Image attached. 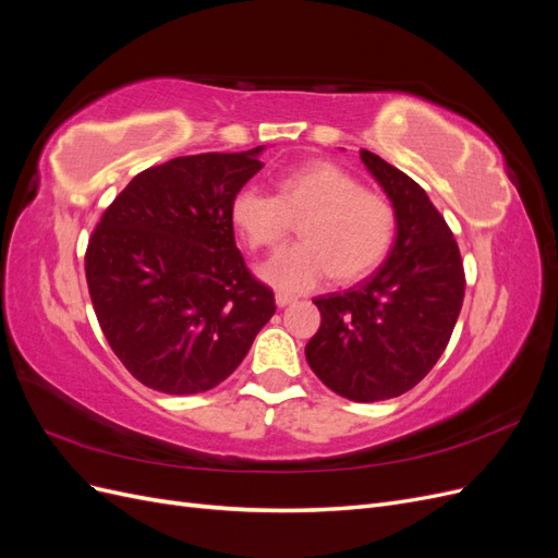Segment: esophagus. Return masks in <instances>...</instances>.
I'll return each instance as SVG.
<instances>
[{"mask_svg":"<svg viewBox=\"0 0 558 558\" xmlns=\"http://www.w3.org/2000/svg\"><path fill=\"white\" fill-rule=\"evenodd\" d=\"M275 300H277V307H289V305H293V302H295V298L289 295V293H277Z\"/></svg>","mask_w":558,"mask_h":558,"instance_id":"1","label":"esophagus"}]
</instances>
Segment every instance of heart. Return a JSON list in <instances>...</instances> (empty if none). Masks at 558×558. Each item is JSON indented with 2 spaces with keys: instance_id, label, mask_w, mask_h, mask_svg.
<instances>
[{
  "instance_id": "heart-1",
  "label": "heart",
  "mask_w": 558,
  "mask_h": 558,
  "mask_svg": "<svg viewBox=\"0 0 558 558\" xmlns=\"http://www.w3.org/2000/svg\"><path fill=\"white\" fill-rule=\"evenodd\" d=\"M232 223L251 248H272L298 228L300 244L279 251L258 275L279 291H310L332 272L353 281L373 272L391 248L396 211L384 195L361 189L328 160L302 165L277 181V195L244 185L232 197Z\"/></svg>"
}]
</instances>
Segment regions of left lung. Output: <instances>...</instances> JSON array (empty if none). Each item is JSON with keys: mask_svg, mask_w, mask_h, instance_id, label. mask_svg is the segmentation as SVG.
Returning a JSON list of instances; mask_svg holds the SVG:
<instances>
[{"mask_svg": "<svg viewBox=\"0 0 558 558\" xmlns=\"http://www.w3.org/2000/svg\"><path fill=\"white\" fill-rule=\"evenodd\" d=\"M361 160L391 199L396 242L377 272L314 300L320 328L305 356L337 396L377 402L410 391L442 356L465 275L459 244L426 191L365 148Z\"/></svg>", "mask_w": 558, "mask_h": 558, "instance_id": "left-lung-1", "label": "left lung"}]
</instances>
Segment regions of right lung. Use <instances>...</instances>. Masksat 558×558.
<instances>
[{
    "mask_svg": "<svg viewBox=\"0 0 558 558\" xmlns=\"http://www.w3.org/2000/svg\"><path fill=\"white\" fill-rule=\"evenodd\" d=\"M263 148L148 167L88 242L99 328L130 375L160 393L193 396L228 379L277 310L246 269L230 216Z\"/></svg>",
    "mask_w": 558,
    "mask_h": 558,
    "instance_id": "right-lung-1",
    "label": "right lung"
}]
</instances>
